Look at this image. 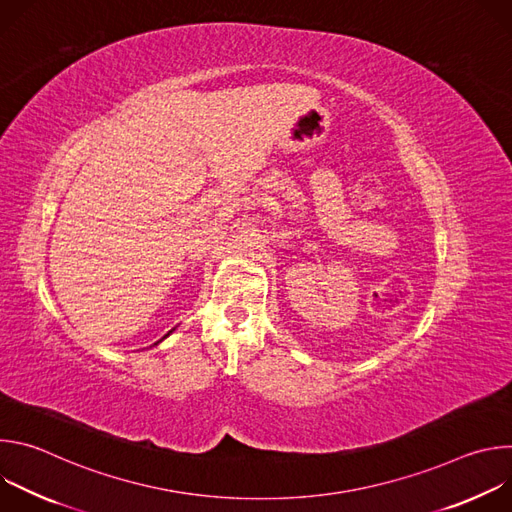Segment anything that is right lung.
<instances>
[{
	"mask_svg": "<svg viewBox=\"0 0 512 512\" xmlns=\"http://www.w3.org/2000/svg\"><path fill=\"white\" fill-rule=\"evenodd\" d=\"M170 332H172V330H170ZM170 332H168V334H170ZM168 334H166V336H168ZM166 336H164V338H166ZM164 338H162V340H164ZM162 340H160V342H162ZM156 344H158V342H156Z\"/></svg>",
	"mask_w": 512,
	"mask_h": 512,
	"instance_id": "right-lung-1",
	"label": "right lung"
}]
</instances>
